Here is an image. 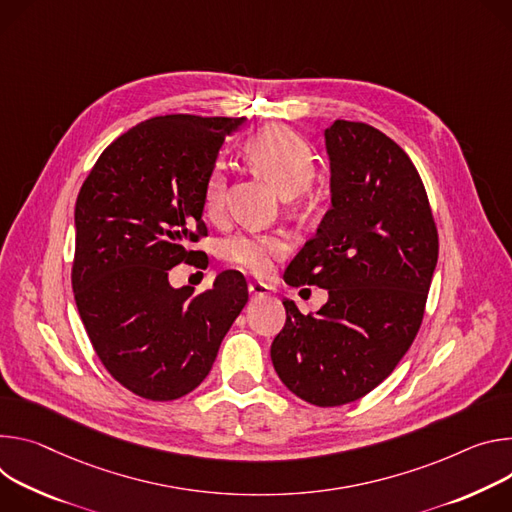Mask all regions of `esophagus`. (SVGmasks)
<instances>
[{
  "label": "esophagus",
  "mask_w": 512,
  "mask_h": 512,
  "mask_svg": "<svg viewBox=\"0 0 512 512\" xmlns=\"http://www.w3.org/2000/svg\"><path fill=\"white\" fill-rule=\"evenodd\" d=\"M248 291H250L252 299H262V297H266L270 293V287L264 285V282H250Z\"/></svg>",
  "instance_id": "esophagus-1"
}]
</instances>
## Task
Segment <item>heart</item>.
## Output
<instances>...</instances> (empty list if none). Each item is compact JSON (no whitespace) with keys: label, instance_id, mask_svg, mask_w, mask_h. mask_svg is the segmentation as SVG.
<instances>
[{"label":"heart","instance_id":"1","mask_svg":"<svg viewBox=\"0 0 512 512\" xmlns=\"http://www.w3.org/2000/svg\"><path fill=\"white\" fill-rule=\"evenodd\" d=\"M246 154L276 185V189L287 195L303 193L315 177V156L309 144L289 128L268 126L254 134L246 144ZM227 175L225 168L217 164L205 185V213L217 217L225 207ZM287 252V240L278 234L238 236L223 248L225 258L240 270L250 274H266L272 266V258Z\"/></svg>","mask_w":512,"mask_h":512}]
</instances>
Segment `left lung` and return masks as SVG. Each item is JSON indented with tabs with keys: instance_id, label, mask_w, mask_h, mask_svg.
<instances>
[{
	"instance_id": "1",
	"label": "left lung",
	"mask_w": 512,
	"mask_h": 512,
	"mask_svg": "<svg viewBox=\"0 0 512 512\" xmlns=\"http://www.w3.org/2000/svg\"><path fill=\"white\" fill-rule=\"evenodd\" d=\"M331 209L285 272L329 299L287 323L270 346L293 394L317 407L354 403L401 362L421 327L439 240L423 181L380 130L337 120L325 130Z\"/></svg>"
}]
</instances>
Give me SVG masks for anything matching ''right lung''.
I'll list each match as a JSON object with an SVG mask.
<instances>
[{
  "label": "right lung",
  "mask_w": 512,
  "mask_h": 512,
  "mask_svg": "<svg viewBox=\"0 0 512 512\" xmlns=\"http://www.w3.org/2000/svg\"><path fill=\"white\" fill-rule=\"evenodd\" d=\"M246 122L146 120L103 150L79 191L75 303L107 372L144 399L195 390L248 303L238 270L219 272L201 295L168 282L170 268L199 254L191 244L207 234V179L225 138Z\"/></svg>",
  "instance_id": "obj_1"
}]
</instances>
